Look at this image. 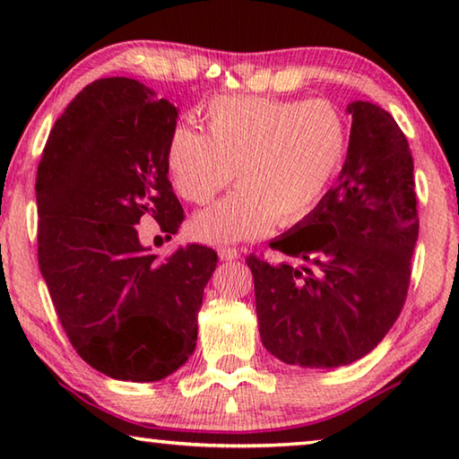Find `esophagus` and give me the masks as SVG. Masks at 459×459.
<instances>
[{
  "instance_id": "1",
  "label": "esophagus",
  "mask_w": 459,
  "mask_h": 459,
  "mask_svg": "<svg viewBox=\"0 0 459 459\" xmlns=\"http://www.w3.org/2000/svg\"><path fill=\"white\" fill-rule=\"evenodd\" d=\"M221 261H235L240 257V251L235 247H219Z\"/></svg>"
}]
</instances>
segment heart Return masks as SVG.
I'll use <instances>...</instances> for the list:
<instances>
[{
    "label": "heart",
    "mask_w": 459,
    "mask_h": 459,
    "mask_svg": "<svg viewBox=\"0 0 459 459\" xmlns=\"http://www.w3.org/2000/svg\"><path fill=\"white\" fill-rule=\"evenodd\" d=\"M206 134L176 126L166 161L178 194L206 204L235 180L238 188L198 212L192 230L224 245L293 227L316 211L348 152V126L325 99L216 97L204 108Z\"/></svg>",
    "instance_id": "1"
}]
</instances>
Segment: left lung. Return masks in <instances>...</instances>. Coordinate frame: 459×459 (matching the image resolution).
<instances>
[{
    "label": "left lung",
    "mask_w": 459,
    "mask_h": 459,
    "mask_svg": "<svg viewBox=\"0 0 459 459\" xmlns=\"http://www.w3.org/2000/svg\"><path fill=\"white\" fill-rule=\"evenodd\" d=\"M351 143L316 211L271 248L247 257L259 332L287 364L344 367L367 356L397 322L419 235L413 158L397 121L356 100Z\"/></svg>",
    "instance_id": "1"
}]
</instances>
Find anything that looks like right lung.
<instances>
[{
	"instance_id": "1",
	"label": "right lung",
	"mask_w": 459,
	"mask_h": 459,
	"mask_svg": "<svg viewBox=\"0 0 459 459\" xmlns=\"http://www.w3.org/2000/svg\"><path fill=\"white\" fill-rule=\"evenodd\" d=\"M178 108L126 76L84 87L54 123L36 180L38 265L81 359L103 375L153 383L194 352L216 251L158 261L137 237L150 214L168 238L184 221L168 180Z\"/></svg>"
}]
</instances>
